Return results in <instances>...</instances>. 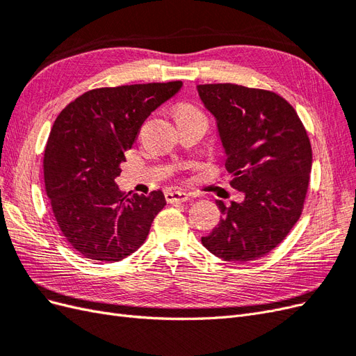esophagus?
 <instances>
[{
    "instance_id": "34e87169",
    "label": "esophagus",
    "mask_w": 356,
    "mask_h": 356,
    "mask_svg": "<svg viewBox=\"0 0 356 356\" xmlns=\"http://www.w3.org/2000/svg\"><path fill=\"white\" fill-rule=\"evenodd\" d=\"M165 197L168 203H178V202H187L190 195L186 191H166Z\"/></svg>"
}]
</instances>
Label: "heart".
<instances>
[{"instance_id": "b5f03b06", "label": "heart", "mask_w": 356, "mask_h": 356, "mask_svg": "<svg viewBox=\"0 0 356 356\" xmlns=\"http://www.w3.org/2000/svg\"><path fill=\"white\" fill-rule=\"evenodd\" d=\"M190 115H203L200 110H197L196 106L188 105V104H182L177 106L175 110V118H182V117H190Z\"/></svg>"}]
</instances>
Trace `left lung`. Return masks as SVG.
<instances>
[{
    "label": "left lung",
    "instance_id": "8db88e82",
    "mask_svg": "<svg viewBox=\"0 0 356 356\" xmlns=\"http://www.w3.org/2000/svg\"><path fill=\"white\" fill-rule=\"evenodd\" d=\"M215 118L230 184L243 200L225 207L202 243L225 261L257 260L281 243L298 221L312 170V148L296 110L281 96L238 84H199Z\"/></svg>",
    "mask_w": 356,
    "mask_h": 356
}]
</instances>
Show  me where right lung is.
<instances>
[{
	"instance_id": "1",
	"label": "right lung",
	"mask_w": 356,
	"mask_h": 356,
	"mask_svg": "<svg viewBox=\"0 0 356 356\" xmlns=\"http://www.w3.org/2000/svg\"><path fill=\"white\" fill-rule=\"evenodd\" d=\"M181 88L170 81L89 90L53 123L42 161L46 193L60 232L83 257L120 261L147 239L166 204L163 193L126 195L115 178L147 117Z\"/></svg>"
}]
</instances>
